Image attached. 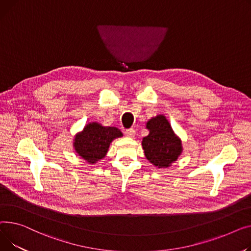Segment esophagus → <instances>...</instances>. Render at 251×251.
Segmentation results:
<instances>
[{"instance_id":"34e87169","label":"esophagus","mask_w":251,"mask_h":251,"mask_svg":"<svg viewBox=\"0 0 251 251\" xmlns=\"http://www.w3.org/2000/svg\"><path fill=\"white\" fill-rule=\"evenodd\" d=\"M126 135L128 138H134L136 135V130L134 128H128L126 130Z\"/></svg>"}]
</instances>
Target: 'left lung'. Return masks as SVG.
I'll return each instance as SVG.
<instances>
[{
  "instance_id": "1",
  "label": "left lung",
  "mask_w": 251,
  "mask_h": 251,
  "mask_svg": "<svg viewBox=\"0 0 251 251\" xmlns=\"http://www.w3.org/2000/svg\"><path fill=\"white\" fill-rule=\"evenodd\" d=\"M149 135L143 138L142 146L146 158L158 168H167L182 153L181 140L163 114L152 117L146 125Z\"/></svg>"
}]
</instances>
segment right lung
Segmentation results:
<instances>
[{
  "label": "right lung",
  "instance_id": "obj_1",
  "mask_svg": "<svg viewBox=\"0 0 251 251\" xmlns=\"http://www.w3.org/2000/svg\"><path fill=\"white\" fill-rule=\"evenodd\" d=\"M120 137H123V132L117 127L89 123L75 136L73 145L80 157L94 164L105 157L110 143Z\"/></svg>",
  "mask_w": 251,
  "mask_h": 251
}]
</instances>
